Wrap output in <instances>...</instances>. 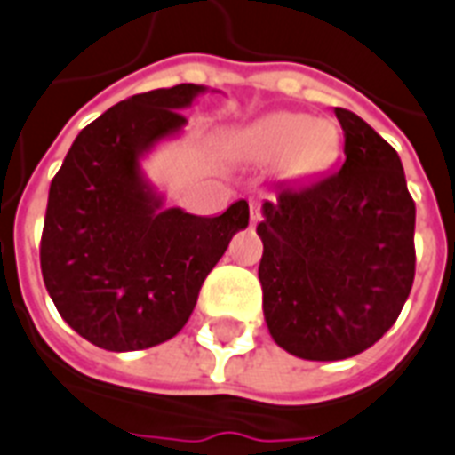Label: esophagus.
Returning <instances> with one entry per match:
<instances>
[{
    "label": "esophagus",
    "instance_id": "obj_1",
    "mask_svg": "<svg viewBox=\"0 0 455 455\" xmlns=\"http://www.w3.org/2000/svg\"><path fill=\"white\" fill-rule=\"evenodd\" d=\"M249 218H251V225L260 223L263 213H260V204H258V202H251L249 204Z\"/></svg>",
    "mask_w": 455,
    "mask_h": 455
}]
</instances>
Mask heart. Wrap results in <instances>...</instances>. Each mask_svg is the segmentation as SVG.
I'll return each instance as SVG.
<instances>
[{
  "label": "heart",
  "mask_w": 455,
  "mask_h": 455,
  "mask_svg": "<svg viewBox=\"0 0 455 455\" xmlns=\"http://www.w3.org/2000/svg\"><path fill=\"white\" fill-rule=\"evenodd\" d=\"M232 143L253 162H282L286 176H307L324 166L333 133L303 112H275L239 129Z\"/></svg>",
  "instance_id": "1"
}]
</instances>
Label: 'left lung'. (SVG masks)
Returning a JSON list of instances; mask_svg holds the SVG:
<instances>
[{"label": "left lung", "instance_id": "left-lung-1", "mask_svg": "<svg viewBox=\"0 0 455 455\" xmlns=\"http://www.w3.org/2000/svg\"><path fill=\"white\" fill-rule=\"evenodd\" d=\"M340 169L263 202V315L272 340L310 362L371 347L395 324L416 275V204L402 159L364 119L336 108Z\"/></svg>", "mask_w": 455, "mask_h": 455}]
</instances>
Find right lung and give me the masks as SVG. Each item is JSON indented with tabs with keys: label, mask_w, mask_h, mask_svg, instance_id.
Instances as JSON below:
<instances>
[{
	"label": "right lung",
	"mask_w": 455,
	"mask_h": 455,
	"mask_svg": "<svg viewBox=\"0 0 455 455\" xmlns=\"http://www.w3.org/2000/svg\"><path fill=\"white\" fill-rule=\"evenodd\" d=\"M206 91L178 84L112 105L79 131L51 180L44 284L60 317L103 350H145L176 336L232 235L249 225L246 199L220 216L166 209L143 169L157 145L183 133L180 112Z\"/></svg>",
	"instance_id": "obj_1"
}]
</instances>
